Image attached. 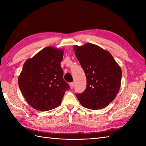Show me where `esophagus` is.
Returning a JSON list of instances; mask_svg holds the SVG:
<instances>
[{"label": "esophagus", "mask_w": 146, "mask_h": 146, "mask_svg": "<svg viewBox=\"0 0 146 146\" xmlns=\"http://www.w3.org/2000/svg\"><path fill=\"white\" fill-rule=\"evenodd\" d=\"M74 86H75V83L74 82H72V83H70V88H74Z\"/></svg>", "instance_id": "34e87169"}]
</instances>
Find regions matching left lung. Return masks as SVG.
I'll use <instances>...</instances> for the list:
<instances>
[{
  "label": "left lung",
  "mask_w": 146,
  "mask_h": 146,
  "mask_svg": "<svg viewBox=\"0 0 146 146\" xmlns=\"http://www.w3.org/2000/svg\"><path fill=\"white\" fill-rule=\"evenodd\" d=\"M76 57L84 70L86 88L76 94L83 107L92 110L105 108L119 92L122 70L112 55L92 43L73 46Z\"/></svg>",
  "instance_id": "1"
}]
</instances>
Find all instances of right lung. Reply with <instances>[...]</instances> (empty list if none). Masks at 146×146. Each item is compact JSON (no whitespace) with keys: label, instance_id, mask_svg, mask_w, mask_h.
Returning <instances> with one entry per match:
<instances>
[{"label":"right lung","instance_id":"obj_1","mask_svg":"<svg viewBox=\"0 0 146 146\" xmlns=\"http://www.w3.org/2000/svg\"><path fill=\"white\" fill-rule=\"evenodd\" d=\"M63 52V49L48 46L23 65L19 86L26 102L36 110L47 111L58 107L70 89L61 67Z\"/></svg>","mask_w":146,"mask_h":146}]
</instances>
